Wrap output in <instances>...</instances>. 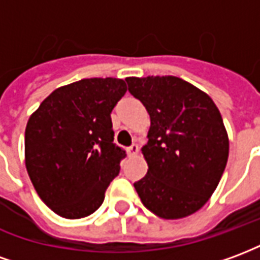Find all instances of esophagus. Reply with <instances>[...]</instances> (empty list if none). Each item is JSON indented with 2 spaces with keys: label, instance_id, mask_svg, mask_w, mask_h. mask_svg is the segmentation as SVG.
Listing matches in <instances>:
<instances>
[{
  "label": "esophagus",
  "instance_id": "34e87169",
  "mask_svg": "<svg viewBox=\"0 0 260 260\" xmlns=\"http://www.w3.org/2000/svg\"><path fill=\"white\" fill-rule=\"evenodd\" d=\"M126 152H128V156H131V157H132V156H136V154L139 153V146L134 143L132 146L126 149Z\"/></svg>",
  "mask_w": 260,
  "mask_h": 260
}]
</instances>
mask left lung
<instances>
[{"label":"left lung","mask_w":260,"mask_h":260,"mask_svg":"<svg viewBox=\"0 0 260 260\" xmlns=\"http://www.w3.org/2000/svg\"><path fill=\"white\" fill-rule=\"evenodd\" d=\"M128 90L150 115L142 147L147 174L134 184L156 216L177 220L206 205L229 158L221 114L210 96L177 76L126 78Z\"/></svg>","instance_id":"8db88e82"}]
</instances>
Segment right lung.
I'll use <instances>...</instances> for the list:
<instances>
[{
    "label": "right lung",
    "instance_id": "add662e5",
    "mask_svg": "<svg viewBox=\"0 0 260 260\" xmlns=\"http://www.w3.org/2000/svg\"><path fill=\"white\" fill-rule=\"evenodd\" d=\"M126 91L115 78L61 86L27 121L25 164L31 184L54 213L82 218L102 206L124 150L113 143L110 114Z\"/></svg>",
    "mask_w": 260,
    "mask_h": 260
}]
</instances>
